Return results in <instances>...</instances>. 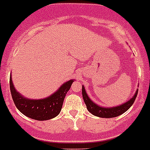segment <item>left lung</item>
Listing matches in <instances>:
<instances>
[{
    "instance_id": "1",
    "label": "left lung",
    "mask_w": 150,
    "mask_h": 150,
    "mask_svg": "<svg viewBox=\"0 0 150 150\" xmlns=\"http://www.w3.org/2000/svg\"><path fill=\"white\" fill-rule=\"evenodd\" d=\"M138 94V89L136 90V93L133 95V97L129 99L128 101L125 103H123L122 105H118V106H115V107L111 108H106L102 107L100 105H97L96 103H94L91 99L88 97L85 87L82 86V95L83 100L86 106H87V110L95 116L100 117V118H115L117 116L121 115L122 114L125 113L127 110H129V108L131 107L132 105H133L134 101L136 100V96Z\"/></svg>"
}]
</instances>
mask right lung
Here are the masks:
<instances>
[{
  "label": "right lung",
  "instance_id": "right-lung-1",
  "mask_svg": "<svg viewBox=\"0 0 150 150\" xmlns=\"http://www.w3.org/2000/svg\"><path fill=\"white\" fill-rule=\"evenodd\" d=\"M69 80L61 85L56 92L42 99H28L18 92L10 76V89L13 100L17 108L28 118L38 121L50 120L58 115L63 107L66 94L73 82Z\"/></svg>",
  "mask_w": 150,
  "mask_h": 150
}]
</instances>
